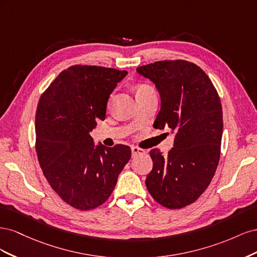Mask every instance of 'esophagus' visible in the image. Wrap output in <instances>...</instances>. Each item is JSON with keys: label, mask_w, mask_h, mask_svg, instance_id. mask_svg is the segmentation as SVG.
<instances>
[{"label": "esophagus", "mask_w": 257, "mask_h": 257, "mask_svg": "<svg viewBox=\"0 0 257 257\" xmlns=\"http://www.w3.org/2000/svg\"><path fill=\"white\" fill-rule=\"evenodd\" d=\"M131 150H132V154H133V157H135V155H137V154H144L145 153V150L141 149V148L134 147V146L131 148Z\"/></svg>", "instance_id": "esophagus-1"}]
</instances>
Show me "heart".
<instances>
[{
  "label": "heart",
  "mask_w": 257,
  "mask_h": 257,
  "mask_svg": "<svg viewBox=\"0 0 257 257\" xmlns=\"http://www.w3.org/2000/svg\"><path fill=\"white\" fill-rule=\"evenodd\" d=\"M152 88L149 87V85H146V84H143V85H139V87L137 88L136 90V93L138 92H143V91H147V90H151Z\"/></svg>",
  "instance_id": "heart-1"
}]
</instances>
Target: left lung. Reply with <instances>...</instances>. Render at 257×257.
<instances>
[{
    "mask_svg": "<svg viewBox=\"0 0 257 257\" xmlns=\"http://www.w3.org/2000/svg\"><path fill=\"white\" fill-rule=\"evenodd\" d=\"M159 91L161 109L153 127L175 134L167 157L150 151L153 168L146 185L159 204L180 209L194 203L211 182L220 160L222 106L206 73L183 60L159 61L137 67Z\"/></svg>",
    "mask_w": 257,
    "mask_h": 257,
    "instance_id": "1",
    "label": "left lung"
}]
</instances>
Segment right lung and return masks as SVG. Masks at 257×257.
<instances>
[{
    "instance_id": "1",
    "label": "right lung",
    "mask_w": 257,
    "mask_h": 257,
    "mask_svg": "<svg viewBox=\"0 0 257 257\" xmlns=\"http://www.w3.org/2000/svg\"><path fill=\"white\" fill-rule=\"evenodd\" d=\"M126 71L74 65L62 72L37 105L36 152L51 188L79 210L94 209L111 195L131 159L130 147L93 142L96 121L105 120L108 98Z\"/></svg>"
}]
</instances>
